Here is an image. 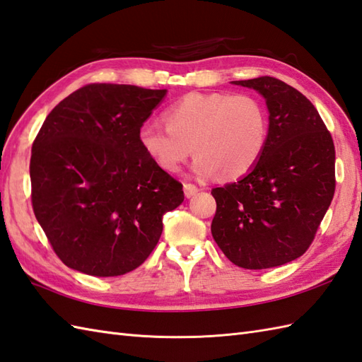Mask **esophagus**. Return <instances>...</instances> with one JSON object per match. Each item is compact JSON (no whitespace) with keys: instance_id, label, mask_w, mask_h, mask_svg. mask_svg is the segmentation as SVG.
<instances>
[{"instance_id":"obj_1","label":"esophagus","mask_w":362,"mask_h":362,"mask_svg":"<svg viewBox=\"0 0 362 362\" xmlns=\"http://www.w3.org/2000/svg\"><path fill=\"white\" fill-rule=\"evenodd\" d=\"M198 190L199 189L195 186V184H190V182L184 184V195H186L187 198H192L194 195H197Z\"/></svg>"}]
</instances>
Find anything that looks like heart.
Instances as JSON below:
<instances>
[{
	"mask_svg": "<svg viewBox=\"0 0 362 362\" xmlns=\"http://www.w3.org/2000/svg\"><path fill=\"white\" fill-rule=\"evenodd\" d=\"M164 122L142 125L139 144L167 173L180 172L194 150V172L202 178H242L268 141L267 110L249 94L190 93L165 110Z\"/></svg>",
	"mask_w": 362,
	"mask_h": 362,
	"instance_id": "1",
	"label": "heart"
}]
</instances>
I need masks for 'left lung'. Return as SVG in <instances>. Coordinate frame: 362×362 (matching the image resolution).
Returning a JSON list of instances; mask_svg holds the SVG:
<instances>
[{
    "label": "left lung",
    "mask_w": 362,
    "mask_h": 362,
    "mask_svg": "<svg viewBox=\"0 0 362 362\" xmlns=\"http://www.w3.org/2000/svg\"><path fill=\"white\" fill-rule=\"evenodd\" d=\"M269 111L267 147L242 180L212 189V237L245 269L296 260L315 240L334 195V144L315 105L274 77L235 80Z\"/></svg>",
    "instance_id": "8db88e82"
}]
</instances>
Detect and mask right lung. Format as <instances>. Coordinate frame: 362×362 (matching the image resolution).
Returning <instances> with one entry per match:
<instances>
[{"instance_id":"1","label":"right lung","mask_w":362,"mask_h":362,"mask_svg":"<svg viewBox=\"0 0 362 362\" xmlns=\"http://www.w3.org/2000/svg\"><path fill=\"white\" fill-rule=\"evenodd\" d=\"M167 90L91 83L55 107L32 144V207L66 267L122 276L147 260L182 184L151 160L139 128Z\"/></svg>"}]
</instances>
